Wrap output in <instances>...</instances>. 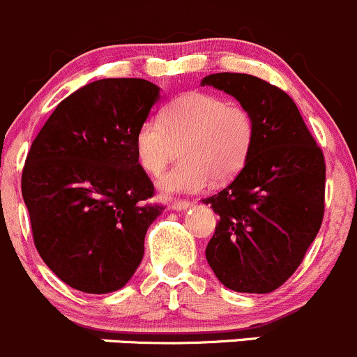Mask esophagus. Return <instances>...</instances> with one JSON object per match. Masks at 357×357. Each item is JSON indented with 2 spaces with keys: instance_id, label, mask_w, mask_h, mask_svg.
Returning a JSON list of instances; mask_svg holds the SVG:
<instances>
[{
  "instance_id": "esophagus-1",
  "label": "esophagus",
  "mask_w": 357,
  "mask_h": 357,
  "mask_svg": "<svg viewBox=\"0 0 357 357\" xmlns=\"http://www.w3.org/2000/svg\"><path fill=\"white\" fill-rule=\"evenodd\" d=\"M192 206V201L189 199H180V201H174L172 203V209H175V211H182V209H187Z\"/></svg>"
}]
</instances>
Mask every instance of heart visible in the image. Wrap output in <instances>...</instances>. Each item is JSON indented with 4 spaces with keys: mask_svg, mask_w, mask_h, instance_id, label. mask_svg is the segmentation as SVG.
Here are the masks:
<instances>
[{
    "mask_svg": "<svg viewBox=\"0 0 357 357\" xmlns=\"http://www.w3.org/2000/svg\"><path fill=\"white\" fill-rule=\"evenodd\" d=\"M256 122L245 106L215 94L190 91L165 106L161 120L148 119L135 132L137 161L148 174H160L172 158L182 160L158 178L163 196L201 192L211 178H234L248 161Z\"/></svg>",
    "mask_w": 357,
    "mask_h": 357,
    "instance_id": "1",
    "label": "heart"
}]
</instances>
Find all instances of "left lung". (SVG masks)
<instances>
[{"label":"left lung","mask_w":357,"mask_h":357,"mask_svg":"<svg viewBox=\"0 0 357 357\" xmlns=\"http://www.w3.org/2000/svg\"><path fill=\"white\" fill-rule=\"evenodd\" d=\"M234 96L256 122L244 168L203 199L220 216L206 259L235 292L268 294L303 263L325 213V156L285 91L248 73L203 79Z\"/></svg>","instance_id":"1"}]
</instances>
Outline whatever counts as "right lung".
Returning <instances> with one entry per match:
<instances>
[{
    "mask_svg": "<svg viewBox=\"0 0 357 357\" xmlns=\"http://www.w3.org/2000/svg\"><path fill=\"white\" fill-rule=\"evenodd\" d=\"M160 87L144 79H101L56 106L22 172L34 245L70 287L122 289L144 256V237L163 206L139 165L135 132Z\"/></svg>",
    "mask_w": 357,
    "mask_h": 357,
    "instance_id": "1",
    "label": "right lung"
}]
</instances>
